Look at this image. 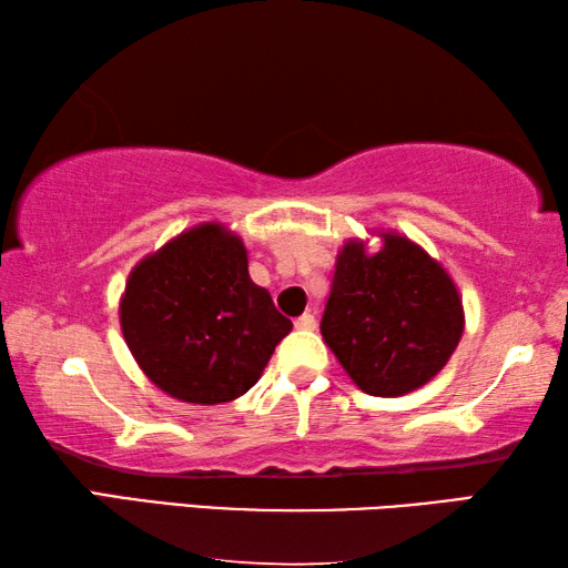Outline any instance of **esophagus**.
Listing matches in <instances>:
<instances>
[{
    "label": "esophagus",
    "mask_w": 568,
    "mask_h": 568,
    "mask_svg": "<svg viewBox=\"0 0 568 568\" xmlns=\"http://www.w3.org/2000/svg\"><path fill=\"white\" fill-rule=\"evenodd\" d=\"M297 331H315V315L313 313H303L301 318L295 321Z\"/></svg>",
    "instance_id": "34e87169"
}]
</instances>
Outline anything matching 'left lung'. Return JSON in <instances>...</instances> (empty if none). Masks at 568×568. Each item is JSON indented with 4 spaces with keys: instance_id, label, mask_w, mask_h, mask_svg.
<instances>
[{
    "instance_id": "obj_1",
    "label": "left lung",
    "mask_w": 568,
    "mask_h": 568,
    "mask_svg": "<svg viewBox=\"0 0 568 568\" xmlns=\"http://www.w3.org/2000/svg\"><path fill=\"white\" fill-rule=\"evenodd\" d=\"M373 233V253L361 237L338 250L321 333L363 393L398 398L444 371L464 335V301L418 243L396 230Z\"/></svg>"
}]
</instances>
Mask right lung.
<instances>
[{
  "label": "right lung",
  "instance_id": "right-lung-1",
  "mask_svg": "<svg viewBox=\"0 0 568 568\" xmlns=\"http://www.w3.org/2000/svg\"><path fill=\"white\" fill-rule=\"evenodd\" d=\"M120 328L160 390L217 406L255 386L293 323L250 281L243 237L223 223H200L132 267Z\"/></svg>",
  "mask_w": 568,
  "mask_h": 568
}]
</instances>
